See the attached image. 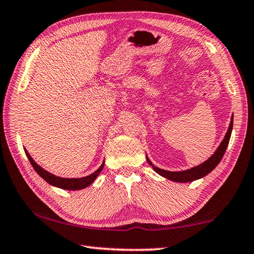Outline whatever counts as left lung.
Wrapping results in <instances>:
<instances>
[{
    "mask_svg": "<svg viewBox=\"0 0 254 254\" xmlns=\"http://www.w3.org/2000/svg\"><path fill=\"white\" fill-rule=\"evenodd\" d=\"M232 127H233V117H232V120H231L229 129L226 131L224 139L222 140V143L220 144L219 147H217L216 152L213 154L206 162H204L203 164H201V165L190 168V170L183 171V172H170V171L161 170V168L154 166L148 158H147V162L149 163V165L153 167V170L155 172L171 181L179 182V183H188V182H192V181L201 179V177H204L205 175H207L208 173L214 170V168L217 166V164L221 162V159L223 157V155L226 150V147H228L229 145L231 132H232Z\"/></svg>",
    "mask_w": 254,
    "mask_h": 254,
    "instance_id": "left-lung-1",
    "label": "left lung"
}]
</instances>
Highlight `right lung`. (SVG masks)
<instances>
[{
	"label": "right lung",
	"mask_w": 254,
	"mask_h": 254,
	"mask_svg": "<svg viewBox=\"0 0 254 254\" xmlns=\"http://www.w3.org/2000/svg\"><path fill=\"white\" fill-rule=\"evenodd\" d=\"M26 156H28L29 161L31 163V165L33 166L34 171L38 173V174L42 177V179L48 182L49 184H51L53 186H57V188L64 189V190H82L84 188H87L90 184H92V182L96 180V177L99 175V173L102 171L104 168L105 163H102V165L98 168V170L93 173V174L82 177V179H62V177L52 175L50 173L44 171L42 167H40L37 163L33 161V158L30 156L29 153L25 150Z\"/></svg>",
	"instance_id": "right-lung-1"
}]
</instances>
